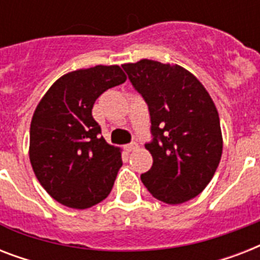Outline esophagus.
<instances>
[{
	"mask_svg": "<svg viewBox=\"0 0 260 260\" xmlns=\"http://www.w3.org/2000/svg\"><path fill=\"white\" fill-rule=\"evenodd\" d=\"M139 148L138 143H131V144H126L125 146V150L128 151V152H132V151H136Z\"/></svg>",
	"mask_w": 260,
	"mask_h": 260,
	"instance_id": "obj_1",
	"label": "esophagus"
}]
</instances>
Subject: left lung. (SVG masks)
<instances>
[{"label":"left lung","instance_id":"obj_1","mask_svg":"<svg viewBox=\"0 0 260 260\" xmlns=\"http://www.w3.org/2000/svg\"><path fill=\"white\" fill-rule=\"evenodd\" d=\"M148 105L152 166L142 182L155 198L177 205L197 197L217 170L222 154L220 118L209 93L178 64L142 59L122 64Z\"/></svg>","mask_w":260,"mask_h":260}]
</instances>
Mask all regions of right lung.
I'll return each instance as SVG.
<instances>
[{
    "label": "right lung",
    "instance_id": "add662e5",
    "mask_svg": "<svg viewBox=\"0 0 260 260\" xmlns=\"http://www.w3.org/2000/svg\"><path fill=\"white\" fill-rule=\"evenodd\" d=\"M118 66H95L63 75L39 102L30 121L29 159L51 197L86 209L109 196L122 166L121 152L101 136L95 100L125 82Z\"/></svg>",
    "mask_w": 260,
    "mask_h": 260
}]
</instances>
